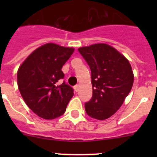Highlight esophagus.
I'll use <instances>...</instances> for the list:
<instances>
[{
    "label": "esophagus",
    "mask_w": 157,
    "mask_h": 157,
    "mask_svg": "<svg viewBox=\"0 0 157 157\" xmlns=\"http://www.w3.org/2000/svg\"><path fill=\"white\" fill-rule=\"evenodd\" d=\"M74 90L76 91V92H78V90H79V85H76L74 86Z\"/></svg>",
    "instance_id": "obj_1"
}]
</instances>
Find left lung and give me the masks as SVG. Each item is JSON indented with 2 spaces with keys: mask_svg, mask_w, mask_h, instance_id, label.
<instances>
[{
  "mask_svg": "<svg viewBox=\"0 0 157 157\" xmlns=\"http://www.w3.org/2000/svg\"><path fill=\"white\" fill-rule=\"evenodd\" d=\"M91 70L93 97L85 104L90 117L105 120L114 115L131 90L134 73L128 59L105 43L79 48Z\"/></svg>",
  "mask_w": 157,
  "mask_h": 157,
  "instance_id": "8db88e82",
  "label": "left lung"
}]
</instances>
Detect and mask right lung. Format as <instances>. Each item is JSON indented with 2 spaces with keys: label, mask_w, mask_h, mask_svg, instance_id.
Listing matches in <instances>:
<instances>
[{
  "label": "right lung",
  "mask_w": 157,
  "mask_h": 157,
  "mask_svg": "<svg viewBox=\"0 0 157 157\" xmlns=\"http://www.w3.org/2000/svg\"><path fill=\"white\" fill-rule=\"evenodd\" d=\"M75 48L47 43L36 48L19 66L17 83L22 98L27 106L39 117L53 120L66 111L73 89L65 82L62 67Z\"/></svg>",
  "instance_id": "1"
}]
</instances>
